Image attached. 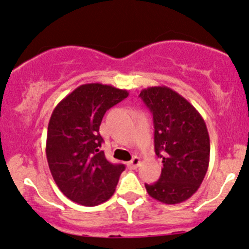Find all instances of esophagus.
Here are the masks:
<instances>
[{
  "instance_id": "obj_1",
  "label": "esophagus",
  "mask_w": 249,
  "mask_h": 249,
  "mask_svg": "<svg viewBox=\"0 0 249 249\" xmlns=\"http://www.w3.org/2000/svg\"><path fill=\"white\" fill-rule=\"evenodd\" d=\"M140 163H141V160H140L139 157H134L133 160H129V162L127 163V166L129 169H131V170H134V169H136L137 166L140 165Z\"/></svg>"
}]
</instances>
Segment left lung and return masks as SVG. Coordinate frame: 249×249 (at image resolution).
<instances>
[{
    "mask_svg": "<svg viewBox=\"0 0 249 249\" xmlns=\"http://www.w3.org/2000/svg\"><path fill=\"white\" fill-rule=\"evenodd\" d=\"M140 96L153 114L155 153L163 163L160 179L145 184V189L164 204L182 203L199 189L209 169L205 121L185 98L166 86L148 87Z\"/></svg>",
    "mask_w": 249,
    "mask_h": 249,
    "instance_id": "1",
    "label": "left lung"
}]
</instances>
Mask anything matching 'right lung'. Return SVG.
I'll return each mask as SVG.
<instances>
[{
	"instance_id": "1",
	"label": "right lung",
	"mask_w": 249,
	"mask_h": 249,
	"mask_svg": "<svg viewBox=\"0 0 249 249\" xmlns=\"http://www.w3.org/2000/svg\"><path fill=\"white\" fill-rule=\"evenodd\" d=\"M110 85L85 84L55 106L49 121L46 159L55 184L70 200L95 206L112 197L124 164H112L99 150L105 113L128 96Z\"/></svg>"
}]
</instances>
